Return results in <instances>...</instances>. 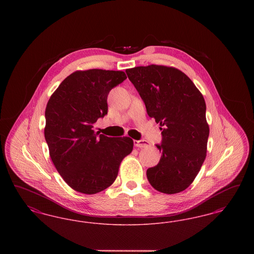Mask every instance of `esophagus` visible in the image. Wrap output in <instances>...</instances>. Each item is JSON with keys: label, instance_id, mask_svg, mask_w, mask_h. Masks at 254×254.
<instances>
[{"label": "esophagus", "instance_id": "esophagus-1", "mask_svg": "<svg viewBox=\"0 0 254 254\" xmlns=\"http://www.w3.org/2000/svg\"><path fill=\"white\" fill-rule=\"evenodd\" d=\"M133 144L136 147H145L148 145V143L145 140H134Z\"/></svg>", "mask_w": 254, "mask_h": 254}]
</instances>
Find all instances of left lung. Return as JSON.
Returning <instances> with one entry per match:
<instances>
[{
  "mask_svg": "<svg viewBox=\"0 0 254 254\" xmlns=\"http://www.w3.org/2000/svg\"><path fill=\"white\" fill-rule=\"evenodd\" d=\"M126 72L144 101L149 117L162 127V156L146 170L150 185L160 192H181L190 186L205 161L209 127L205 102L181 70L150 64Z\"/></svg>",
  "mask_w": 254,
  "mask_h": 254,
  "instance_id": "8db88e82",
  "label": "left lung"
}]
</instances>
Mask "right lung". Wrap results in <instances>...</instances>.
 <instances>
[{
	"mask_svg": "<svg viewBox=\"0 0 254 254\" xmlns=\"http://www.w3.org/2000/svg\"><path fill=\"white\" fill-rule=\"evenodd\" d=\"M127 79L124 71L89 69L66 77L49 98L45 138L62 178L81 193L100 192L115 181L122 160L133 148L129 137L94 132L108 114L109 91Z\"/></svg>",
	"mask_w": 254,
	"mask_h": 254,
	"instance_id": "right-lung-1",
	"label": "right lung"
}]
</instances>
